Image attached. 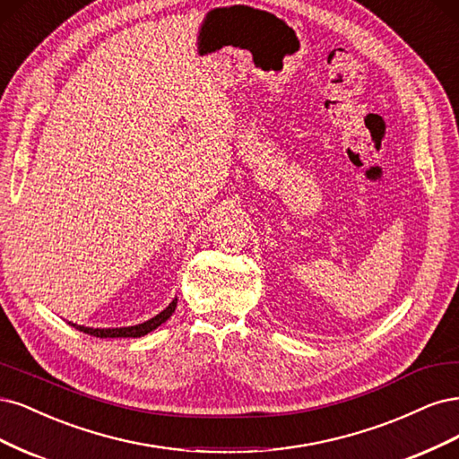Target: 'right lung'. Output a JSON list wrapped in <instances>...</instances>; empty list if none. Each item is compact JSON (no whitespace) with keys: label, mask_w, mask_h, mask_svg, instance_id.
Here are the masks:
<instances>
[{"label":"right lung","mask_w":459,"mask_h":459,"mask_svg":"<svg viewBox=\"0 0 459 459\" xmlns=\"http://www.w3.org/2000/svg\"><path fill=\"white\" fill-rule=\"evenodd\" d=\"M175 307H177V298L164 310H161L160 315H156L154 318L146 320L143 324H137V326H127V328H85V326H78V324H72V322H70V326H74V328L87 333V335H95V337H100V339H105V337H141V335H146V333H151L152 330H156L160 324H164L175 313Z\"/></svg>","instance_id":"add662e5"}]
</instances>
